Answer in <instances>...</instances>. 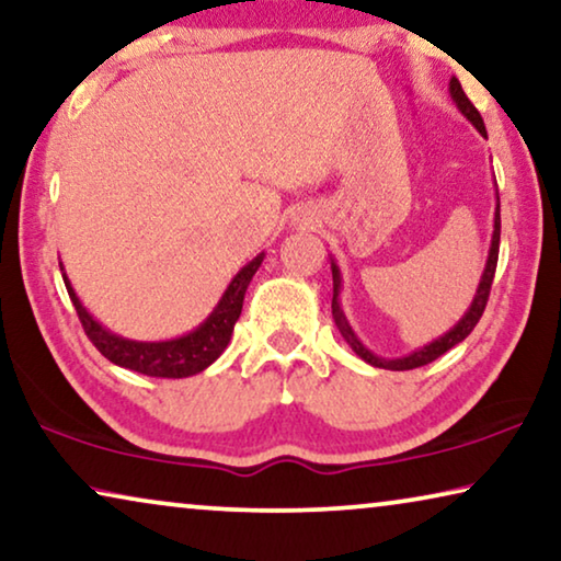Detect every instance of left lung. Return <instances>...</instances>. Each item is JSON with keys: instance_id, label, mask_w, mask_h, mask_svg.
I'll list each match as a JSON object with an SVG mask.
<instances>
[{"instance_id": "obj_1", "label": "left lung", "mask_w": 561, "mask_h": 561, "mask_svg": "<svg viewBox=\"0 0 561 561\" xmlns=\"http://www.w3.org/2000/svg\"><path fill=\"white\" fill-rule=\"evenodd\" d=\"M449 96H453L455 106L460 108V114L465 116V119H468L480 131V137L488 139L483 116L478 114V108L470 104L468 96H465L462 85H460V81H457L455 76L449 78ZM499 243H501V201H499V187H495L493 239H491V249H488V262H485L483 277H480V284H478V289H476V297H472L468 312H465L462 318L457 320V325L449 328L445 335H439L437 341H432L430 345H424V348L409 353V356H401V358H381V356H376V353H370L366 345L360 343V337L353 333L351 322H348V318H345V312H343V307H341V289H343L341 270H337L335 259L330 256V270H333V320H335L337 330H341V335L345 337V343L351 345L353 353H356L358 358L370 363V366L386 368V370H412V368L427 366V363L437 360L442 353H447L449 348H455L457 343H462L465 337L472 333V328L478 325V320L483 318V310H485V305H488V295H491V284H493V277H495V264H499Z\"/></svg>"}]
</instances>
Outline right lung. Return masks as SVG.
I'll return each mask as SVG.
<instances>
[{"label": "right lung", "instance_id": "add662e5", "mask_svg": "<svg viewBox=\"0 0 561 561\" xmlns=\"http://www.w3.org/2000/svg\"><path fill=\"white\" fill-rule=\"evenodd\" d=\"M262 262L264 251L251 259V262L236 274L231 284L226 287L224 297L218 299V305L213 307V312L198 328L180 337H172V341H129V337H122L112 333V330H106L99 320H93V314L85 310L81 299H78L76 289L70 287L66 272H62V264L60 272L70 295V302H73L78 312V320H81L85 335L91 337V343L96 345L101 356L116 363V366L137 370V374L145 376L187 378L201 374V370L208 368L210 363L226 351V345L233 335L236 320H239L241 314L243 295H247L249 282L256 274L259 266H262Z\"/></svg>", "mask_w": 561, "mask_h": 561}]
</instances>
